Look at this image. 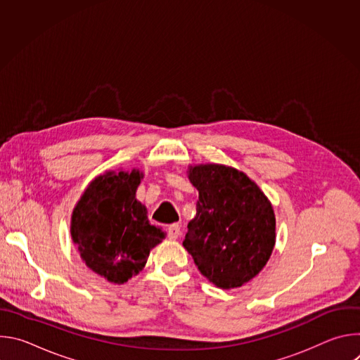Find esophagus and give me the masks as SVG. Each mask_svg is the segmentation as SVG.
Instances as JSON below:
<instances>
[{"mask_svg": "<svg viewBox=\"0 0 360 360\" xmlns=\"http://www.w3.org/2000/svg\"><path fill=\"white\" fill-rule=\"evenodd\" d=\"M167 232H168V238H169L171 240H175V239H178V238L181 236V228H179L178 224L169 225L168 229H167Z\"/></svg>", "mask_w": 360, "mask_h": 360, "instance_id": "esophagus-1", "label": "esophagus"}]
</instances>
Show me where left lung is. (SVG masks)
<instances>
[{
  "label": "left lung",
  "mask_w": 360,
  "mask_h": 360,
  "mask_svg": "<svg viewBox=\"0 0 360 360\" xmlns=\"http://www.w3.org/2000/svg\"><path fill=\"white\" fill-rule=\"evenodd\" d=\"M186 172L199 196L184 248L215 286L233 289L248 283L265 268L276 242L271 200L236 168L199 164Z\"/></svg>",
  "instance_id": "8db88e82"
}]
</instances>
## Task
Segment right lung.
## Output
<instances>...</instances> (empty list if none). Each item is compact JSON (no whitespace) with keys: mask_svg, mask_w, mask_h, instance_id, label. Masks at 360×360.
<instances>
[{"mask_svg":"<svg viewBox=\"0 0 360 360\" xmlns=\"http://www.w3.org/2000/svg\"><path fill=\"white\" fill-rule=\"evenodd\" d=\"M143 172L105 171L89 182L71 215V238L85 265L111 283L138 275L167 233L149 224L136 199Z\"/></svg>","mask_w":360,"mask_h":360,"instance_id":"1","label":"right lung"}]
</instances>
